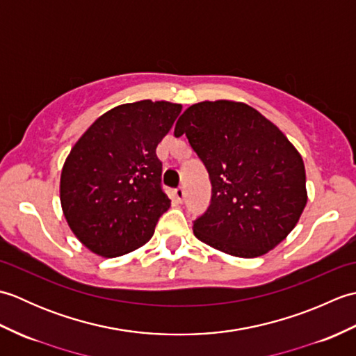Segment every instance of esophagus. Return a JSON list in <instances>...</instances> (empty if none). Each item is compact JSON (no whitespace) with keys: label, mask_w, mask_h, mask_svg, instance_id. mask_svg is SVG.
I'll return each mask as SVG.
<instances>
[{"label":"esophagus","mask_w":356,"mask_h":356,"mask_svg":"<svg viewBox=\"0 0 356 356\" xmlns=\"http://www.w3.org/2000/svg\"><path fill=\"white\" fill-rule=\"evenodd\" d=\"M184 197H185L184 188H177V190H174V199H176L177 202L182 203V202H184Z\"/></svg>","instance_id":"1"}]
</instances>
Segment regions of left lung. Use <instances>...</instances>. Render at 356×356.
Masks as SVG:
<instances>
[{"instance_id": "8db88e82", "label": "left lung", "mask_w": 356, "mask_h": 356, "mask_svg": "<svg viewBox=\"0 0 356 356\" xmlns=\"http://www.w3.org/2000/svg\"><path fill=\"white\" fill-rule=\"evenodd\" d=\"M185 134L205 163L213 195L193 225L211 248L254 259L289 236L307 203L301 154L261 113L236 101H203L179 118L174 136Z\"/></svg>"}]
</instances>
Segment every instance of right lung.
I'll return each mask as SVG.
<instances>
[{
	"label": "right lung",
	"mask_w": 356,
	"mask_h": 356,
	"mask_svg": "<svg viewBox=\"0 0 356 356\" xmlns=\"http://www.w3.org/2000/svg\"><path fill=\"white\" fill-rule=\"evenodd\" d=\"M182 111L166 101L122 104L104 113L67 156L59 197L67 223L93 254L119 257L143 246L171 200L156 148Z\"/></svg>",
	"instance_id": "1"
}]
</instances>
